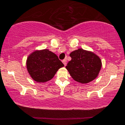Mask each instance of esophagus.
I'll use <instances>...</instances> for the list:
<instances>
[{"label": "esophagus", "mask_w": 125, "mask_h": 125, "mask_svg": "<svg viewBox=\"0 0 125 125\" xmlns=\"http://www.w3.org/2000/svg\"><path fill=\"white\" fill-rule=\"evenodd\" d=\"M62 62H63V63L64 64V65H65V66H66V59H64V60H63Z\"/></svg>", "instance_id": "obj_1"}]
</instances>
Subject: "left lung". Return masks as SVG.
<instances>
[{
  "label": "left lung",
  "instance_id": "left-lung-1",
  "mask_svg": "<svg viewBox=\"0 0 125 125\" xmlns=\"http://www.w3.org/2000/svg\"><path fill=\"white\" fill-rule=\"evenodd\" d=\"M69 56L71 60L68 62L66 69L75 81L87 84L98 77L102 61L94 52L78 48L71 52Z\"/></svg>",
  "mask_w": 125,
  "mask_h": 125
}]
</instances>
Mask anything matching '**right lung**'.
<instances>
[{
    "mask_svg": "<svg viewBox=\"0 0 125 125\" xmlns=\"http://www.w3.org/2000/svg\"><path fill=\"white\" fill-rule=\"evenodd\" d=\"M63 66L56 54L47 49L35 50L26 60L27 72L31 78L38 83L50 81Z\"/></svg>",
    "mask_w": 125,
    "mask_h": 125,
    "instance_id": "right-lung-1",
    "label": "right lung"
}]
</instances>
